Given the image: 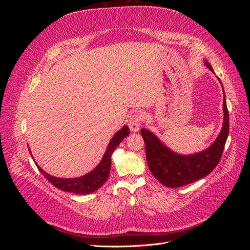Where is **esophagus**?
I'll list each match as a JSON object with an SVG mask.
<instances>
[{
	"instance_id": "obj_1",
	"label": "esophagus",
	"mask_w": 250,
	"mask_h": 250,
	"mask_svg": "<svg viewBox=\"0 0 250 250\" xmlns=\"http://www.w3.org/2000/svg\"><path fill=\"white\" fill-rule=\"evenodd\" d=\"M142 123V115L140 112H135L133 115L130 116L129 120H128V126H129V129L132 132H137L140 130Z\"/></svg>"
}]
</instances>
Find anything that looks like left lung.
I'll return each mask as SVG.
<instances>
[{"label": "left lung", "mask_w": 250, "mask_h": 250, "mask_svg": "<svg viewBox=\"0 0 250 250\" xmlns=\"http://www.w3.org/2000/svg\"><path fill=\"white\" fill-rule=\"evenodd\" d=\"M204 64L210 72L214 73L213 67L207 60L204 62ZM221 86L223 88L222 84ZM223 96L224 115L221 131L214 143L200 152L194 154H179L174 152L153 132L142 128L141 134L145 142L149 169L161 184L168 188L183 187L206 177L216 168L220 161L229 131V117L224 89Z\"/></svg>", "instance_id": "1"}]
</instances>
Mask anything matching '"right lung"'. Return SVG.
Segmentation results:
<instances>
[{
	"label": "right lung",
	"mask_w": 250,
	"mask_h": 250,
	"mask_svg": "<svg viewBox=\"0 0 250 250\" xmlns=\"http://www.w3.org/2000/svg\"><path fill=\"white\" fill-rule=\"evenodd\" d=\"M128 134H129V128H128L127 125H125L122 129H120L110 140L108 146L106 148V151H105V153L99 165H98L93 171H90L87 174H85V175L80 176V177H76V178L55 177V176L50 175V174H48L46 171H43L40 166L36 164V162H35V165L37 166L40 172L47 178V180L50 181L53 186L59 188V190L74 193V194H80V195L93 193L97 191L98 188H99L105 181L107 180L109 176L110 167H111L112 152L116 150V148L120 145V143L122 142ZM29 152L31 153L30 148H29Z\"/></svg>",
	"instance_id": "right-lung-1"
}]
</instances>
